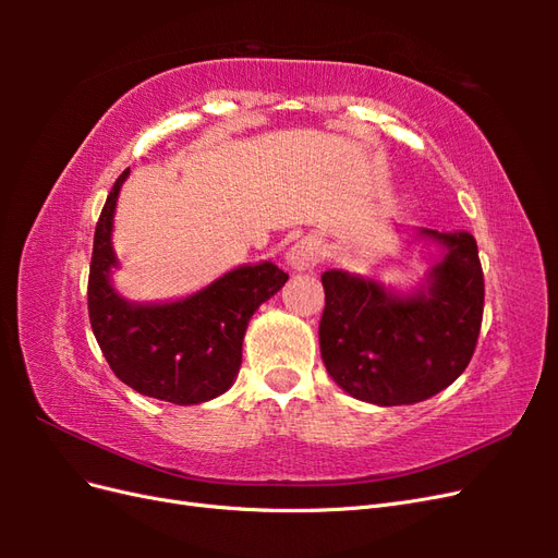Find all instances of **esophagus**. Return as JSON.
Listing matches in <instances>:
<instances>
[{"mask_svg": "<svg viewBox=\"0 0 558 558\" xmlns=\"http://www.w3.org/2000/svg\"><path fill=\"white\" fill-rule=\"evenodd\" d=\"M320 260V242L316 238H302L289 251H286V263L298 272L312 269Z\"/></svg>", "mask_w": 558, "mask_h": 558, "instance_id": "obj_1", "label": "esophagus"}]
</instances>
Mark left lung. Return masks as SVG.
<instances>
[{"instance_id":"obj_1","label":"left lung","mask_w":558,"mask_h":558,"mask_svg":"<svg viewBox=\"0 0 558 558\" xmlns=\"http://www.w3.org/2000/svg\"><path fill=\"white\" fill-rule=\"evenodd\" d=\"M440 248L426 281L410 293L344 269L320 275V359L351 398L393 408L426 400L453 384L475 351L484 275L477 242L465 230H414Z\"/></svg>"}]
</instances>
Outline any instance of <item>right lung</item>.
<instances>
[{
	"mask_svg": "<svg viewBox=\"0 0 558 558\" xmlns=\"http://www.w3.org/2000/svg\"><path fill=\"white\" fill-rule=\"evenodd\" d=\"M125 170L116 179L95 228L88 314L113 375L134 391L174 404H199L238 379L248 320L289 275L275 263L240 265L205 289L170 302H130L113 289L118 258L113 214Z\"/></svg>",
	"mask_w": 558,
	"mask_h": 558,
	"instance_id": "add662e5",
	"label": "right lung"
}]
</instances>
